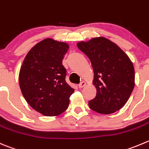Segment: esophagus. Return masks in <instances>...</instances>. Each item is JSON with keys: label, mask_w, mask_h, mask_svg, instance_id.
Returning <instances> with one entry per match:
<instances>
[{"label": "esophagus", "mask_w": 149, "mask_h": 149, "mask_svg": "<svg viewBox=\"0 0 149 149\" xmlns=\"http://www.w3.org/2000/svg\"><path fill=\"white\" fill-rule=\"evenodd\" d=\"M84 86H86V82H85V81L81 82V83L79 84V85H78L79 88H80V89H81V88H83Z\"/></svg>", "instance_id": "34e87169"}]
</instances>
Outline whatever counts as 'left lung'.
Segmentation results:
<instances>
[{
	"mask_svg": "<svg viewBox=\"0 0 149 149\" xmlns=\"http://www.w3.org/2000/svg\"><path fill=\"white\" fill-rule=\"evenodd\" d=\"M77 47L90 60L96 96L89 102L92 111L113 113L127 102L135 86V69L127 55L104 37L81 41Z\"/></svg>",
	"mask_w": 149,
	"mask_h": 149,
	"instance_id": "1",
	"label": "left lung"
}]
</instances>
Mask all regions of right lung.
<instances>
[{"label": "right lung", "instance_id": "1", "mask_svg": "<svg viewBox=\"0 0 149 149\" xmlns=\"http://www.w3.org/2000/svg\"><path fill=\"white\" fill-rule=\"evenodd\" d=\"M68 44L46 38L35 45L21 66L19 82L27 103L47 116H58L68 108L74 89L65 81L63 60Z\"/></svg>", "mask_w": 149, "mask_h": 149}]
</instances>
